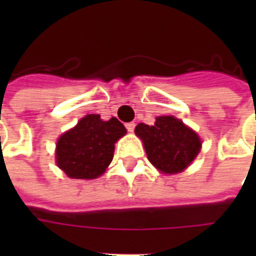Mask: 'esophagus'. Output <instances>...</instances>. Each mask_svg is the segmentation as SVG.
<instances>
[{"label": "esophagus", "instance_id": "1", "mask_svg": "<svg viewBox=\"0 0 256 256\" xmlns=\"http://www.w3.org/2000/svg\"><path fill=\"white\" fill-rule=\"evenodd\" d=\"M134 128H136V124H134L133 122H130L126 124V128H128V132H130V133H133Z\"/></svg>", "mask_w": 256, "mask_h": 256}]
</instances>
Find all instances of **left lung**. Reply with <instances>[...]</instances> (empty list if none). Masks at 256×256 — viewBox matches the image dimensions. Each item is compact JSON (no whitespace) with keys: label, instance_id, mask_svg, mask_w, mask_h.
I'll use <instances>...</instances> for the list:
<instances>
[{"label":"left lung","instance_id":"8db88e82","mask_svg":"<svg viewBox=\"0 0 256 256\" xmlns=\"http://www.w3.org/2000/svg\"><path fill=\"white\" fill-rule=\"evenodd\" d=\"M134 132L144 142L148 160L164 174L184 172L202 148L198 133L170 115L158 116L154 126L138 123Z\"/></svg>","mask_w":256,"mask_h":256}]
</instances>
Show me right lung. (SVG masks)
<instances>
[{"label": "right lung", "mask_w": 256, "mask_h": 256, "mask_svg": "<svg viewBox=\"0 0 256 256\" xmlns=\"http://www.w3.org/2000/svg\"><path fill=\"white\" fill-rule=\"evenodd\" d=\"M124 134L126 128L116 118L102 120L97 114L86 115L60 136L56 163L70 178H98L112 162L115 142Z\"/></svg>", "instance_id": "obj_1"}]
</instances>
